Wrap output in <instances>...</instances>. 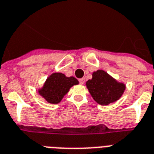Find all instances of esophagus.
<instances>
[{
	"label": "esophagus",
	"instance_id": "1",
	"mask_svg": "<svg viewBox=\"0 0 154 154\" xmlns=\"http://www.w3.org/2000/svg\"><path fill=\"white\" fill-rule=\"evenodd\" d=\"M79 81L81 85H84V84H85V78H81V79L79 80Z\"/></svg>",
	"mask_w": 154,
	"mask_h": 154
}]
</instances>
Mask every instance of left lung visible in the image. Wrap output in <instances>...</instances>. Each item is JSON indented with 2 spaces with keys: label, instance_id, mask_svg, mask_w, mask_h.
<instances>
[{
  "label": "left lung",
  "instance_id": "1",
  "mask_svg": "<svg viewBox=\"0 0 154 154\" xmlns=\"http://www.w3.org/2000/svg\"><path fill=\"white\" fill-rule=\"evenodd\" d=\"M92 79L86 81V87L96 102L103 106L119 100L126 90V85L103 69L92 73Z\"/></svg>",
  "mask_w": 154,
  "mask_h": 154
}]
</instances>
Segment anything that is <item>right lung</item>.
<instances>
[{"mask_svg":"<svg viewBox=\"0 0 154 154\" xmlns=\"http://www.w3.org/2000/svg\"><path fill=\"white\" fill-rule=\"evenodd\" d=\"M78 84L79 81L74 77H66L62 73H53L47 77L43 85L38 88V92L49 103L57 104L62 101L71 87Z\"/></svg>","mask_w":154,"mask_h":154,"instance_id":"1","label":"right lung"}]
</instances>
